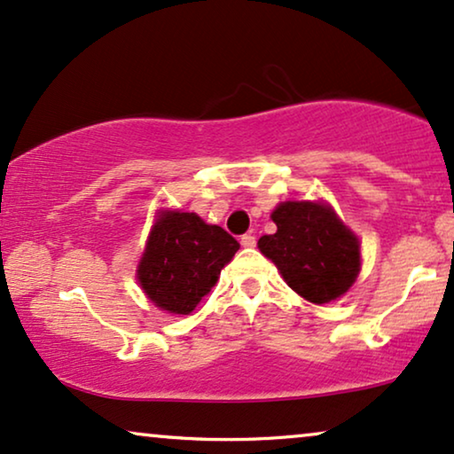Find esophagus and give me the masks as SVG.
Listing matches in <instances>:
<instances>
[{"label":"esophagus","mask_w":454,"mask_h":454,"mask_svg":"<svg viewBox=\"0 0 454 454\" xmlns=\"http://www.w3.org/2000/svg\"><path fill=\"white\" fill-rule=\"evenodd\" d=\"M240 245H243L245 249H253V247L257 245V239L253 237V234H245V237H240Z\"/></svg>","instance_id":"obj_1"}]
</instances>
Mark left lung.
<instances>
[{
  "label": "left lung",
  "mask_w": 454,
  "mask_h": 454,
  "mask_svg": "<svg viewBox=\"0 0 454 454\" xmlns=\"http://www.w3.org/2000/svg\"><path fill=\"white\" fill-rule=\"evenodd\" d=\"M278 231L259 239V251L276 263L290 288L309 303L342 297L361 270L359 239L330 205L284 201L271 211Z\"/></svg>",
  "instance_id": "8db88e82"
}]
</instances>
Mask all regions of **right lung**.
<instances>
[{"label": "right lung", "mask_w": 454, "mask_h": 454, "mask_svg": "<svg viewBox=\"0 0 454 454\" xmlns=\"http://www.w3.org/2000/svg\"><path fill=\"white\" fill-rule=\"evenodd\" d=\"M239 247L223 228L197 214L160 211L138 262V284L161 311L189 316Z\"/></svg>", "instance_id": "1"}]
</instances>
